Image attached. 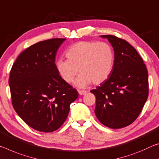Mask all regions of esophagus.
Here are the masks:
<instances>
[{
    "label": "esophagus",
    "instance_id": "1",
    "mask_svg": "<svg viewBox=\"0 0 159 159\" xmlns=\"http://www.w3.org/2000/svg\"><path fill=\"white\" fill-rule=\"evenodd\" d=\"M78 92H79L80 95H84L87 93V91H84V90H78Z\"/></svg>",
    "mask_w": 159,
    "mask_h": 159
}]
</instances>
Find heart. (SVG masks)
Masks as SVG:
<instances>
[{"label":"heart","mask_w":159,"mask_h":159,"mask_svg":"<svg viewBox=\"0 0 159 159\" xmlns=\"http://www.w3.org/2000/svg\"><path fill=\"white\" fill-rule=\"evenodd\" d=\"M67 60L59 59L56 66L62 79L67 83L75 82L79 87L92 83L98 85L108 79L113 68L115 55L112 46L105 41H79L67 49Z\"/></svg>","instance_id":"b5f03b06"}]
</instances>
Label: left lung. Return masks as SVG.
<instances>
[{
    "mask_svg": "<svg viewBox=\"0 0 159 159\" xmlns=\"http://www.w3.org/2000/svg\"><path fill=\"white\" fill-rule=\"evenodd\" d=\"M114 49L115 61L106 81L91 92L96 97L95 114L103 125L125 127L137 118L149 95L148 71L142 57L127 41L103 35Z\"/></svg>",
    "mask_w": 159,
    "mask_h": 159,
    "instance_id": "8db88e82",
    "label": "left lung"
}]
</instances>
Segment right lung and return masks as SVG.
Listing matches in <instances>:
<instances>
[{"mask_svg": "<svg viewBox=\"0 0 159 159\" xmlns=\"http://www.w3.org/2000/svg\"><path fill=\"white\" fill-rule=\"evenodd\" d=\"M66 39L40 41L22 51L12 65L9 85L12 106L36 130L51 132L61 127L77 98V91L62 79L56 56Z\"/></svg>", "mask_w": 159, "mask_h": 159, "instance_id": "1", "label": "right lung"}]
</instances>
